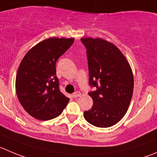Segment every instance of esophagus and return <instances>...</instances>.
Instances as JSON below:
<instances>
[{"label": "esophagus", "mask_w": 157, "mask_h": 157, "mask_svg": "<svg viewBox=\"0 0 157 157\" xmlns=\"http://www.w3.org/2000/svg\"><path fill=\"white\" fill-rule=\"evenodd\" d=\"M80 92H79V91H76V92H74V94H73V97H74V98H78V97H80Z\"/></svg>", "instance_id": "esophagus-1"}]
</instances>
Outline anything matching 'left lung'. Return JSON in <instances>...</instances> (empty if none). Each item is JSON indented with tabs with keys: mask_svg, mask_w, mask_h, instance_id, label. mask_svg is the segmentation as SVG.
<instances>
[{
	"mask_svg": "<svg viewBox=\"0 0 157 157\" xmlns=\"http://www.w3.org/2000/svg\"><path fill=\"white\" fill-rule=\"evenodd\" d=\"M87 50L88 92L93 106L83 116L90 124L106 128L119 121L130 105L134 87L131 67L121 51L101 39H80Z\"/></svg>",
	"mask_w": 157,
	"mask_h": 157,
	"instance_id": "8db88e82",
	"label": "left lung"
}]
</instances>
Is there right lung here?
I'll list each match as a JSON object with an SVG mask.
<instances>
[{"mask_svg": "<svg viewBox=\"0 0 157 157\" xmlns=\"http://www.w3.org/2000/svg\"><path fill=\"white\" fill-rule=\"evenodd\" d=\"M74 42L73 38L45 39L32 48L21 60L16 76V94L33 118L52 119L67 107L69 98L59 90L56 63Z\"/></svg>", "mask_w": 157, "mask_h": 157, "instance_id": "1", "label": "right lung"}]
</instances>
